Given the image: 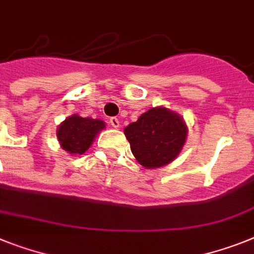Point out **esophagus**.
I'll return each instance as SVG.
<instances>
[{
    "label": "esophagus",
    "instance_id": "1",
    "mask_svg": "<svg viewBox=\"0 0 254 254\" xmlns=\"http://www.w3.org/2000/svg\"><path fill=\"white\" fill-rule=\"evenodd\" d=\"M109 123H110V126H112V127H114V128H118L119 126V121H118V118H116V117H112V118L109 119Z\"/></svg>",
    "mask_w": 254,
    "mask_h": 254
}]
</instances>
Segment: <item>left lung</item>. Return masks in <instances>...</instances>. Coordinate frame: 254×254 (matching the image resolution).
Instances as JSON below:
<instances>
[{
    "mask_svg": "<svg viewBox=\"0 0 254 254\" xmlns=\"http://www.w3.org/2000/svg\"><path fill=\"white\" fill-rule=\"evenodd\" d=\"M131 151L145 168H158L177 158L186 141L183 117L164 106L151 108L125 128Z\"/></svg>",
    "mask_w": 254,
    "mask_h": 254,
    "instance_id": "8db88e82",
    "label": "left lung"
}]
</instances>
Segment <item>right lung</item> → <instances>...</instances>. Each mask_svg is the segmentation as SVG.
Returning <instances> with one entry per match:
<instances>
[{"label": "right lung", "instance_id": "add662e5", "mask_svg": "<svg viewBox=\"0 0 254 254\" xmlns=\"http://www.w3.org/2000/svg\"><path fill=\"white\" fill-rule=\"evenodd\" d=\"M104 128L105 123L100 119L82 118L74 114L60 123L56 136L66 153L81 155L88 150L97 133Z\"/></svg>", "mask_w": 254, "mask_h": 254}]
</instances>
